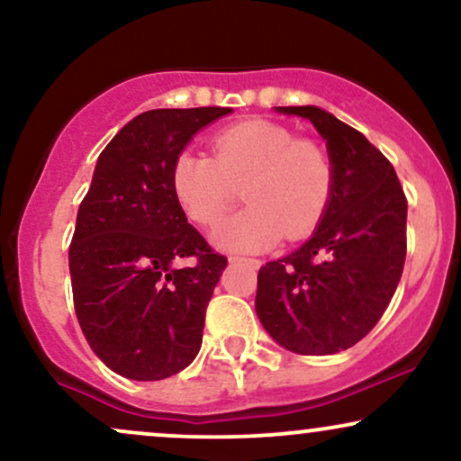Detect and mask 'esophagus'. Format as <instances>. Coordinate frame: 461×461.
<instances>
[{"instance_id":"obj_1","label":"esophagus","mask_w":461,"mask_h":461,"mask_svg":"<svg viewBox=\"0 0 461 461\" xmlns=\"http://www.w3.org/2000/svg\"><path fill=\"white\" fill-rule=\"evenodd\" d=\"M230 262H231V264H249V267H253V268L260 267V260H256V258H238V256H231Z\"/></svg>"}]
</instances>
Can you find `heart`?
Wrapping results in <instances>:
<instances>
[{
	"mask_svg": "<svg viewBox=\"0 0 461 461\" xmlns=\"http://www.w3.org/2000/svg\"><path fill=\"white\" fill-rule=\"evenodd\" d=\"M210 153L182 151L171 167V190L199 227H216L245 188L249 208L214 231L227 251H262L310 236L330 210L336 164L325 145L267 119L216 131Z\"/></svg>",
	"mask_w": 461,
	"mask_h": 461,
	"instance_id": "1",
	"label": "heart"
}]
</instances>
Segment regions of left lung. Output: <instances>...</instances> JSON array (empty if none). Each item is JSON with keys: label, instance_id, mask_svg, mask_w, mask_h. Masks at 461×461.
I'll use <instances>...</instances> for the list:
<instances>
[{"label": "left lung", "instance_id": "left-lung-1", "mask_svg": "<svg viewBox=\"0 0 461 461\" xmlns=\"http://www.w3.org/2000/svg\"><path fill=\"white\" fill-rule=\"evenodd\" d=\"M310 119L336 164V188L314 236L258 273L264 330L299 356H330L362 340L393 299L407 253V199L394 167L362 131L316 105Z\"/></svg>", "mask_w": 461, "mask_h": 461}]
</instances>
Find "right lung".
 I'll list each match as a JSON object with an SVG mask.
<instances>
[{"instance_id": "1", "label": "right lung", "mask_w": 461, "mask_h": 461, "mask_svg": "<svg viewBox=\"0 0 461 461\" xmlns=\"http://www.w3.org/2000/svg\"><path fill=\"white\" fill-rule=\"evenodd\" d=\"M231 108H162L119 130L95 167L68 247L73 305L108 368L158 382L197 357L205 310L227 258L188 223L171 190L173 160ZM182 257H193L179 269Z\"/></svg>"}]
</instances>
